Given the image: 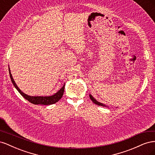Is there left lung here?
Instances as JSON below:
<instances>
[{
    "instance_id": "left-lung-1",
    "label": "left lung",
    "mask_w": 155,
    "mask_h": 155,
    "mask_svg": "<svg viewBox=\"0 0 155 155\" xmlns=\"http://www.w3.org/2000/svg\"><path fill=\"white\" fill-rule=\"evenodd\" d=\"M89 97H90V98H91V100L92 101V102L93 103H94V104H96V105H101V106H102V107H109L108 106H107L106 105H105V104H103L102 103H100V102H99V101H97L94 97H93V96L91 94H89Z\"/></svg>"
}]
</instances>
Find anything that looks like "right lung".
Here are the masks:
<instances>
[{
  "mask_svg": "<svg viewBox=\"0 0 155 155\" xmlns=\"http://www.w3.org/2000/svg\"><path fill=\"white\" fill-rule=\"evenodd\" d=\"M9 74H10V76L11 78L12 82L13 83V85L14 87H15V88L18 91V92H19L21 96L24 97L26 100L30 101V103L33 104L35 105H51V104H54L56 102H58L61 98L62 97L63 93H64V84L63 86L61 88H60L59 90L56 92L54 94L51 95V96H31L26 94L25 93L22 92L21 91V89L18 88L17 85V84L15 83V81L12 77V75L11 74V71L10 67H9Z\"/></svg>",
  "mask_w": 155,
  "mask_h": 155,
  "instance_id": "obj_1",
  "label": "right lung"
}]
</instances>
